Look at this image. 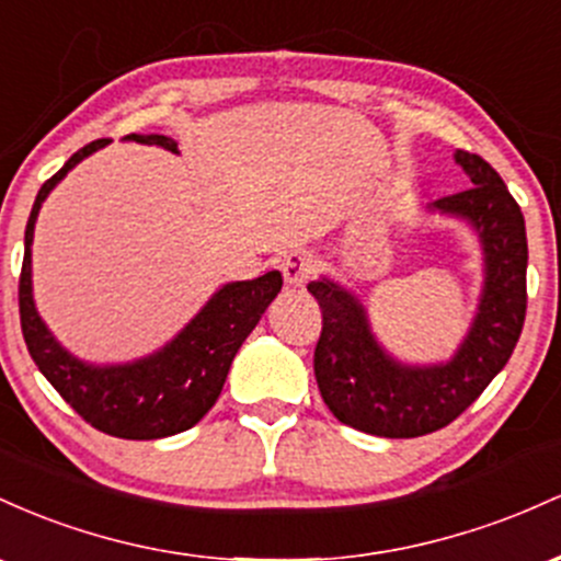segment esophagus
<instances>
[{
  "mask_svg": "<svg viewBox=\"0 0 561 561\" xmlns=\"http://www.w3.org/2000/svg\"><path fill=\"white\" fill-rule=\"evenodd\" d=\"M280 273H283V280H286L288 286L301 288L314 273L312 254L310 251H291V254L280 262Z\"/></svg>",
  "mask_w": 561,
  "mask_h": 561,
  "instance_id": "34e87169",
  "label": "esophagus"
}]
</instances>
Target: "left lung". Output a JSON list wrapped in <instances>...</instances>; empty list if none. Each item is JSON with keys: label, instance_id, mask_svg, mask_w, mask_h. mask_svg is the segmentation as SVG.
Here are the masks:
<instances>
[{"label": "left lung", "instance_id": "obj_1", "mask_svg": "<svg viewBox=\"0 0 561 561\" xmlns=\"http://www.w3.org/2000/svg\"><path fill=\"white\" fill-rule=\"evenodd\" d=\"M471 187L426 204L458 219L482 251V291L467 336L443 363L394 357L370 325L368 310L347 286L320 275L307 286L323 310L314 347V379L342 424L376 437H421L448 426L508 363L527 310V236L517 201L480 156L456 150Z\"/></svg>", "mask_w": 561, "mask_h": 561}]
</instances>
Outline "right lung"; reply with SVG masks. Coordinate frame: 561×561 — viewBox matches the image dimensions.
I'll list each match as a JSON object with an SVG mask.
<instances>
[{
	"label": "right lung",
	"instance_id": "1",
	"mask_svg": "<svg viewBox=\"0 0 561 561\" xmlns=\"http://www.w3.org/2000/svg\"><path fill=\"white\" fill-rule=\"evenodd\" d=\"M124 140L159 145L169 153H180L178 142L163 135H129ZM105 145L108 140L84 145L36 193L26 225V251L18 286L23 339L44 379L94 430L122 439L172 437L196 426L211 411L228 379L232 357L256 329L270 301L278 297L283 278L278 270H270L254 280L225 283L163 347L137 360L90 363L62 347L34 301L31 247L36 217L58 182Z\"/></svg>",
	"mask_w": 561,
	"mask_h": 561
}]
</instances>
